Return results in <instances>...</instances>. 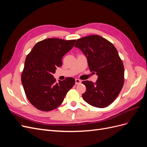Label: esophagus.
Instances as JSON below:
<instances>
[{"instance_id":"obj_1","label":"esophagus","mask_w":147,"mask_h":147,"mask_svg":"<svg viewBox=\"0 0 147 147\" xmlns=\"http://www.w3.org/2000/svg\"><path fill=\"white\" fill-rule=\"evenodd\" d=\"M82 83V81L79 79H75V84H79Z\"/></svg>"}]
</instances>
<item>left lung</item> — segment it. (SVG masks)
Segmentation results:
<instances>
[{"mask_svg":"<svg viewBox=\"0 0 147 147\" xmlns=\"http://www.w3.org/2000/svg\"><path fill=\"white\" fill-rule=\"evenodd\" d=\"M74 47L82 51L90 70L98 76L95 83L82 82L86 88L83 99L95 107H106L117 98L124 85V65L117 50L98 35L78 38Z\"/></svg>","mask_w":147,"mask_h":147,"instance_id":"obj_1","label":"left lung"}]
</instances>
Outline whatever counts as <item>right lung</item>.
Instances as JSON below:
<instances>
[{"instance_id": "obj_1", "label": "right lung", "mask_w": 147, "mask_h": 147, "mask_svg": "<svg viewBox=\"0 0 147 147\" xmlns=\"http://www.w3.org/2000/svg\"><path fill=\"white\" fill-rule=\"evenodd\" d=\"M76 40L50 38L35 44L26 56L21 82L28 99L43 112L56 109L75 84L74 78L56 82L53 74L63 64L62 58L74 45Z\"/></svg>"}]
</instances>
